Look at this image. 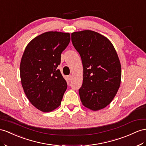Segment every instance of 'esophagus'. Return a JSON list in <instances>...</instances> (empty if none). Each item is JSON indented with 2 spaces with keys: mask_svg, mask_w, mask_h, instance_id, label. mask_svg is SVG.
<instances>
[{
  "mask_svg": "<svg viewBox=\"0 0 146 146\" xmlns=\"http://www.w3.org/2000/svg\"><path fill=\"white\" fill-rule=\"evenodd\" d=\"M68 80L69 81H72L73 80V76L72 75H69L68 76Z\"/></svg>",
  "mask_w": 146,
  "mask_h": 146,
  "instance_id": "obj_1",
  "label": "esophagus"
}]
</instances>
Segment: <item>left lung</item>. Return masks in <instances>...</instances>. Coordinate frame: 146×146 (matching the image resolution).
<instances>
[{
    "label": "left lung",
    "mask_w": 146,
    "mask_h": 146,
    "mask_svg": "<svg viewBox=\"0 0 146 146\" xmlns=\"http://www.w3.org/2000/svg\"><path fill=\"white\" fill-rule=\"evenodd\" d=\"M72 41L83 66L79 89L82 104L93 111L111 103L121 83V64L110 41L99 33L84 30L72 33Z\"/></svg>",
    "instance_id": "obj_1"
}]
</instances>
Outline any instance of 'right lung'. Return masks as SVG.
<instances>
[{
  "label": "right lung",
  "mask_w": 146,
  "mask_h": 146,
  "mask_svg": "<svg viewBox=\"0 0 146 146\" xmlns=\"http://www.w3.org/2000/svg\"><path fill=\"white\" fill-rule=\"evenodd\" d=\"M70 41L68 33L46 32L28 43L22 56V87L32 105L43 112L52 111L60 106L67 88L57 67L62 52Z\"/></svg>",
  "instance_id": "right-lung-1"
}]
</instances>
